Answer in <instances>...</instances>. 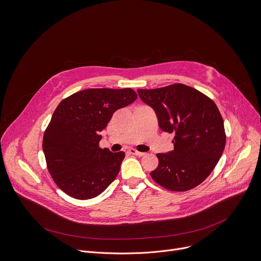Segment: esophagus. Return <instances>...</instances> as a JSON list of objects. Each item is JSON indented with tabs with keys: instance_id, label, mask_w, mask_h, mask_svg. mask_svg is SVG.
<instances>
[{
	"instance_id": "obj_1",
	"label": "esophagus",
	"mask_w": 261,
	"mask_h": 261,
	"mask_svg": "<svg viewBox=\"0 0 261 261\" xmlns=\"http://www.w3.org/2000/svg\"><path fill=\"white\" fill-rule=\"evenodd\" d=\"M129 153L134 154V155H137V156H143L145 155V152H141V151H138L136 149H129Z\"/></svg>"
}]
</instances>
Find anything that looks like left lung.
Returning <instances> with one entry per match:
<instances>
[{
  "mask_svg": "<svg viewBox=\"0 0 261 261\" xmlns=\"http://www.w3.org/2000/svg\"><path fill=\"white\" fill-rule=\"evenodd\" d=\"M150 106L162 130L174 134V149L158 153L150 175L167 190L185 192L203 182L218 164L226 143L224 121L216 103L184 84L138 89Z\"/></svg>",
  "mask_w": 261,
  "mask_h": 261,
  "instance_id": "obj_1",
  "label": "left lung"
}]
</instances>
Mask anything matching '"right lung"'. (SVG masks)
Segmentation results:
<instances>
[{"label": "right lung", "instance_id": "right-lung-1", "mask_svg": "<svg viewBox=\"0 0 261 261\" xmlns=\"http://www.w3.org/2000/svg\"><path fill=\"white\" fill-rule=\"evenodd\" d=\"M130 89H86L63 99L55 110L42 141L49 174L72 198L101 194L117 177L123 151L101 149L99 133L113 114L137 99Z\"/></svg>", "mask_w": 261, "mask_h": 261}]
</instances>
